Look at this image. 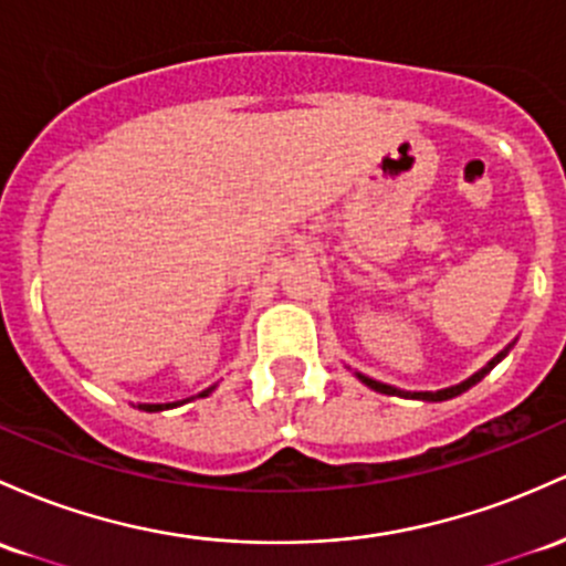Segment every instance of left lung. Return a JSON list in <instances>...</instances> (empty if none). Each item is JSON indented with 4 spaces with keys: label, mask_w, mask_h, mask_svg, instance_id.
Segmentation results:
<instances>
[{
    "label": "left lung",
    "mask_w": 566,
    "mask_h": 566,
    "mask_svg": "<svg viewBox=\"0 0 566 566\" xmlns=\"http://www.w3.org/2000/svg\"><path fill=\"white\" fill-rule=\"evenodd\" d=\"M515 344V340H513ZM513 344H507L505 349H502L500 354H496L494 359H489L486 365H483L481 370H478V374H473L470 378H464V381H459V384H454V387H446V389H434V392H408V389H397V387H392V384H384V381H376V378H370V376H365V374H354L359 378V381L365 384V387H370V389H376V392H381V395H397V397H408V400H424V402H443V400H451V397H457V395H462V392H468L470 387H475L478 381H481L483 376L489 374V370L494 368L496 363H502V359L507 357V352L513 349Z\"/></svg>",
    "instance_id": "8db88e82"
}]
</instances>
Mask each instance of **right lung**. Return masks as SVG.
Instances as JSON below:
<instances>
[{
    "label": "right lung",
    "mask_w": 566,
    "mask_h": 566,
    "mask_svg": "<svg viewBox=\"0 0 566 566\" xmlns=\"http://www.w3.org/2000/svg\"><path fill=\"white\" fill-rule=\"evenodd\" d=\"M209 392H214V387L203 389V392H198L196 397H207ZM196 397H188V400H196ZM188 400H177V402H139V411H147V413H158V411H169V408H177V406H185Z\"/></svg>",
    "instance_id": "add662e5"
}]
</instances>
